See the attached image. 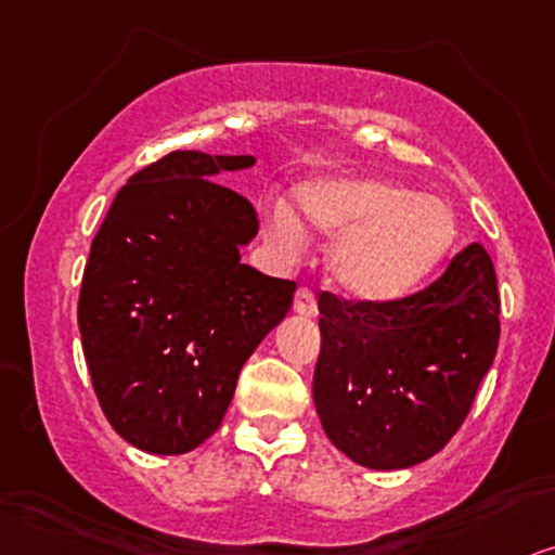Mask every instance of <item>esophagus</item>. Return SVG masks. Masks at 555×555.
<instances>
[{"instance_id":"34e87169","label":"esophagus","mask_w":555,"mask_h":555,"mask_svg":"<svg viewBox=\"0 0 555 555\" xmlns=\"http://www.w3.org/2000/svg\"><path fill=\"white\" fill-rule=\"evenodd\" d=\"M294 312L301 314V318H314V314H318V301H314V294L310 289H297Z\"/></svg>"}]
</instances>
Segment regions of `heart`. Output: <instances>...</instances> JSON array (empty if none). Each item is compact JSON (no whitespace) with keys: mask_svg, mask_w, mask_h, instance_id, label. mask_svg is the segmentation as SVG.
I'll return each instance as SVG.
<instances>
[{"mask_svg":"<svg viewBox=\"0 0 555 555\" xmlns=\"http://www.w3.org/2000/svg\"><path fill=\"white\" fill-rule=\"evenodd\" d=\"M294 205L266 209V233L294 254L310 235H335L327 250L333 284L361 301H395L410 294L451 254L459 225L446 199L376 177H318L294 192Z\"/></svg>","mask_w":555,"mask_h":555,"instance_id":"b5f03b06","label":"heart"}]
</instances>
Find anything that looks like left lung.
Masks as SVG:
<instances>
[{
  "label": "left lung",
  "mask_w": 555,
  "mask_h": 555,
  "mask_svg": "<svg viewBox=\"0 0 555 555\" xmlns=\"http://www.w3.org/2000/svg\"><path fill=\"white\" fill-rule=\"evenodd\" d=\"M312 397L325 435L359 466L423 464L464 423L500 343L496 271L472 243L427 289L397 301L320 294Z\"/></svg>",
  "instance_id": "obj_1"
}]
</instances>
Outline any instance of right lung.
I'll return each instance as SVG.
<instances>
[{"label": "right lung", "mask_w": 555, "mask_h": 555, "mask_svg": "<svg viewBox=\"0 0 555 555\" xmlns=\"http://www.w3.org/2000/svg\"><path fill=\"white\" fill-rule=\"evenodd\" d=\"M254 156L173 151L128 179L91 243L79 333L120 438L194 451L220 427L243 363L289 312L297 284L241 261L254 207L222 186Z\"/></svg>", "instance_id": "add662e5"}]
</instances>
